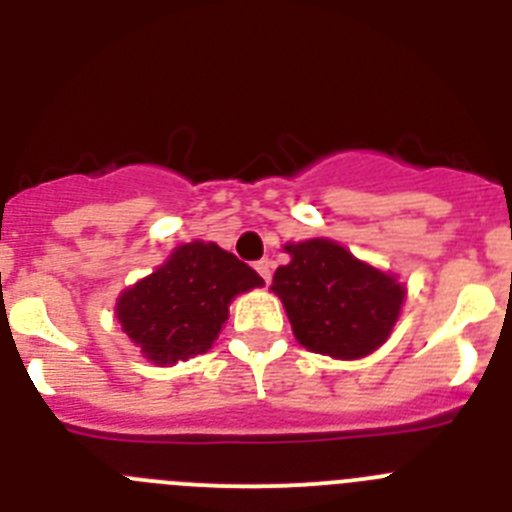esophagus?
Segmentation results:
<instances>
[{
  "mask_svg": "<svg viewBox=\"0 0 512 512\" xmlns=\"http://www.w3.org/2000/svg\"><path fill=\"white\" fill-rule=\"evenodd\" d=\"M256 271H259V274H261V279H264L266 284L271 282V261H269V259H261V261H256Z\"/></svg>",
  "mask_w": 512,
  "mask_h": 512,
  "instance_id": "34e87169",
  "label": "esophagus"
}]
</instances>
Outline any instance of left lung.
Wrapping results in <instances>:
<instances>
[{"mask_svg": "<svg viewBox=\"0 0 512 512\" xmlns=\"http://www.w3.org/2000/svg\"><path fill=\"white\" fill-rule=\"evenodd\" d=\"M271 289L284 302L295 338L315 354L361 359L382 346L397 323L405 287L328 238L287 243Z\"/></svg>", "mask_w": 512, "mask_h": 512, "instance_id": "obj_1", "label": "left lung"}]
</instances>
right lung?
<instances>
[{
    "label": "right lung",
    "mask_w": 512,
    "mask_h": 512,
    "mask_svg": "<svg viewBox=\"0 0 512 512\" xmlns=\"http://www.w3.org/2000/svg\"><path fill=\"white\" fill-rule=\"evenodd\" d=\"M264 279L217 243H184L151 277L125 289L117 320L153 364H176L205 354L228 320L235 295Z\"/></svg>",
    "instance_id": "1"
}]
</instances>
